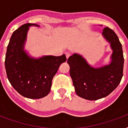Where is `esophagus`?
Segmentation results:
<instances>
[{
	"label": "esophagus",
	"instance_id": "34e87169",
	"mask_svg": "<svg viewBox=\"0 0 128 128\" xmlns=\"http://www.w3.org/2000/svg\"><path fill=\"white\" fill-rule=\"evenodd\" d=\"M70 54H69V53H66V59H67V60H68V58H69V57H70Z\"/></svg>",
	"mask_w": 128,
	"mask_h": 128
}]
</instances>
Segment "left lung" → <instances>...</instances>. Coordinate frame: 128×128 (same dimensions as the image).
I'll return each mask as SVG.
<instances>
[{
  "label": "left lung",
  "mask_w": 128,
  "mask_h": 128,
  "mask_svg": "<svg viewBox=\"0 0 128 128\" xmlns=\"http://www.w3.org/2000/svg\"><path fill=\"white\" fill-rule=\"evenodd\" d=\"M102 36L112 50L110 64L93 67L78 53H74L67 61L76 94L88 100H96L109 95L119 85L123 76L124 59L118 37L108 27L103 29Z\"/></svg>",
  "instance_id": "8db88e82"
}]
</instances>
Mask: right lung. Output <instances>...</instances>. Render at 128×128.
Listing matches in <instances>:
<instances>
[{
    "mask_svg": "<svg viewBox=\"0 0 128 128\" xmlns=\"http://www.w3.org/2000/svg\"><path fill=\"white\" fill-rule=\"evenodd\" d=\"M32 26H40L27 23L13 32L7 46L5 68L9 82L20 95L40 99L49 94L53 77L66 58L65 54L38 58L30 56L24 46L29 27Z\"/></svg>",
    "mask_w": 128,
    "mask_h": 128,
    "instance_id": "1",
    "label": "right lung"
}]
</instances>
